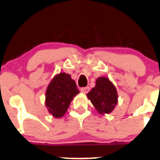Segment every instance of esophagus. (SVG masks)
Instances as JSON below:
<instances>
[{
    "label": "esophagus",
    "mask_w": 160,
    "mask_h": 160,
    "mask_svg": "<svg viewBox=\"0 0 160 160\" xmlns=\"http://www.w3.org/2000/svg\"><path fill=\"white\" fill-rule=\"evenodd\" d=\"M90 91V88L89 87H85V88H82L81 89H80V91L83 93H84V94H87V93L89 92Z\"/></svg>",
    "instance_id": "esophagus-1"
}]
</instances>
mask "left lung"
Listing matches in <instances>:
<instances>
[{"label": "left lung", "mask_w": 160, "mask_h": 160, "mask_svg": "<svg viewBox=\"0 0 160 160\" xmlns=\"http://www.w3.org/2000/svg\"><path fill=\"white\" fill-rule=\"evenodd\" d=\"M88 98L91 101L98 112L109 113L117 104V92L114 85L105 77H99L94 88L88 93Z\"/></svg>", "instance_id": "1"}]
</instances>
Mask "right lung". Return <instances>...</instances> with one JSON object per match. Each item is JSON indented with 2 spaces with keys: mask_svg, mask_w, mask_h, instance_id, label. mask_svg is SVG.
Here are the masks:
<instances>
[{
  "mask_svg": "<svg viewBox=\"0 0 160 160\" xmlns=\"http://www.w3.org/2000/svg\"><path fill=\"white\" fill-rule=\"evenodd\" d=\"M78 93L77 84L69 74L62 72L55 76L46 91V106L49 112L56 118L62 117Z\"/></svg>",
  "mask_w": 160,
  "mask_h": 160,
  "instance_id": "1",
  "label": "right lung"
}]
</instances>
